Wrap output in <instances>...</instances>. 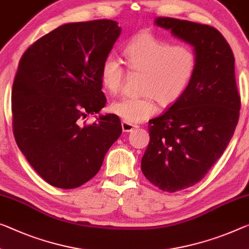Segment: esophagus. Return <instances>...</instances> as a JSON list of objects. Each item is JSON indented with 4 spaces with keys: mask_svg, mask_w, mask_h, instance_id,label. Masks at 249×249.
<instances>
[{
    "mask_svg": "<svg viewBox=\"0 0 249 249\" xmlns=\"http://www.w3.org/2000/svg\"><path fill=\"white\" fill-rule=\"evenodd\" d=\"M121 125H122V130H124V132H131V131H133V130L138 128L137 124H129V122H127V121H122Z\"/></svg>",
    "mask_w": 249,
    "mask_h": 249,
    "instance_id": "esophagus-1",
    "label": "esophagus"
}]
</instances>
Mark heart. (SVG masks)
<instances>
[{
    "label": "heart",
    "mask_w": 249,
    "mask_h": 249,
    "mask_svg": "<svg viewBox=\"0 0 249 249\" xmlns=\"http://www.w3.org/2000/svg\"><path fill=\"white\" fill-rule=\"evenodd\" d=\"M124 56L131 71L142 72L140 97H124L110 105L111 112L129 124L148 119L157 111V103L170 106L185 92L197 70L196 52L187 45H174L155 34L140 33L130 40ZM124 69L116 56L108 55L100 68L101 85L107 92L122 89Z\"/></svg>",
    "instance_id": "b5f03b06"
}]
</instances>
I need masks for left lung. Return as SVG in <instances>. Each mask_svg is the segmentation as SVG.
<instances>
[{"instance_id": "left-lung-1", "label": "left lung", "mask_w": 249, "mask_h": 249, "mask_svg": "<svg viewBox=\"0 0 249 249\" xmlns=\"http://www.w3.org/2000/svg\"><path fill=\"white\" fill-rule=\"evenodd\" d=\"M155 23L193 45L198 59L181 97L149 120L150 141L141 159L144 177L175 193L199 182L224 154L238 124L240 97L234 54L217 29L174 18Z\"/></svg>"}]
</instances>
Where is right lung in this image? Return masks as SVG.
Instances as JSON below:
<instances>
[{
  "instance_id": "right-lung-1",
  "label": "right lung",
  "mask_w": 249,
  "mask_h": 249,
  "mask_svg": "<svg viewBox=\"0 0 249 249\" xmlns=\"http://www.w3.org/2000/svg\"><path fill=\"white\" fill-rule=\"evenodd\" d=\"M121 33L112 20L63 24L34 42L12 88L15 141L40 177L62 189L94 177L122 132L116 114H88L106 106L100 68Z\"/></svg>"
}]
</instances>
